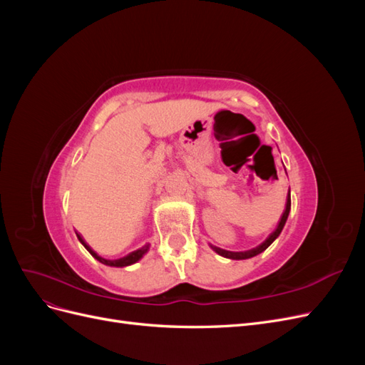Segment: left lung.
Wrapping results in <instances>:
<instances>
[{"label":"left lung","mask_w":365,"mask_h":365,"mask_svg":"<svg viewBox=\"0 0 365 365\" xmlns=\"http://www.w3.org/2000/svg\"><path fill=\"white\" fill-rule=\"evenodd\" d=\"M289 210H291V196L286 197V208H284V212H283V215L280 217V222L277 224V228H275L272 233L267 239H264L262 244L259 247H256V248L248 250V251H227V250L217 248V247H213V245H212V248L217 254H220V256H222V257L233 259V260H244V259H250V257L257 256V254H260L262 251L267 250L272 244V242L279 237V235L282 233V230H283V227L286 224V219H288V216H289Z\"/></svg>","instance_id":"8db88e82"}]
</instances>
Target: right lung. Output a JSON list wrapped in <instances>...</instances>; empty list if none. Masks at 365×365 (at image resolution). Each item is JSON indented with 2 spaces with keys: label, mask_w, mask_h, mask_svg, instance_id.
<instances>
[{
  "label": "right lung",
  "mask_w": 365,
  "mask_h": 365,
  "mask_svg": "<svg viewBox=\"0 0 365 365\" xmlns=\"http://www.w3.org/2000/svg\"><path fill=\"white\" fill-rule=\"evenodd\" d=\"M77 237H79V240H81V244L90 251V254L91 256L94 257V259H97L98 262L101 263H103V264H108V267H117V268H123V267H129V264H132V263H135V262H138L143 256H145V254L148 252V250H149V245H145V247H141V248H138V250H135V251H132V252H129L128 256H125V257H120V259H115V260H108V259H103V257H101L98 256V254L86 244V242L83 240V237L81 236V235H77Z\"/></svg>",
  "instance_id": "1"
}]
</instances>
